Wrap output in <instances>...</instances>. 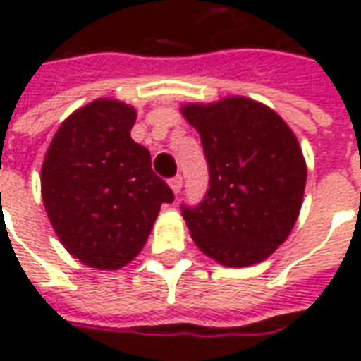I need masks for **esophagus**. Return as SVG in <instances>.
Segmentation results:
<instances>
[{
    "instance_id": "obj_1",
    "label": "esophagus",
    "mask_w": 361,
    "mask_h": 361,
    "mask_svg": "<svg viewBox=\"0 0 361 361\" xmlns=\"http://www.w3.org/2000/svg\"><path fill=\"white\" fill-rule=\"evenodd\" d=\"M170 188H172L173 195H180L181 188H183V180H181V176H176L170 180Z\"/></svg>"
}]
</instances>
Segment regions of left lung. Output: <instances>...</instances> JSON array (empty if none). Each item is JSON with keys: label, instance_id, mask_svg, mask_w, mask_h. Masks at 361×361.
<instances>
[{"label": "left lung", "instance_id": "obj_1", "mask_svg": "<svg viewBox=\"0 0 361 361\" xmlns=\"http://www.w3.org/2000/svg\"><path fill=\"white\" fill-rule=\"evenodd\" d=\"M181 114L201 135L211 178L195 209L181 207L193 242L224 267L265 261L302 209L307 166L294 131L245 96L185 104Z\"/></svg>", "mask_w": 361, "mask_h": 361}]
</instances>
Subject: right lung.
Masks as SVG:
<instances>
[{
  "label": "right lung",
  "instance_id": "obj_1",
  "mask_svg": "<svg viewBox=\"0 0 361 361\" xmlns=\"http://www.w3.org/2000/svg\"><path fill=\"white\" fill-rule=\"evenodd\" d=\"M133 106L98 98L58 127L42 162L44 209L59 242L82 265L118 271L131 263L172 189L131 139Z\"/></svg>",
  "mask_w": 361,
  "mask_h": 361
}]
</instances>
